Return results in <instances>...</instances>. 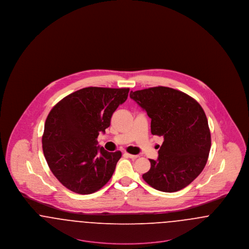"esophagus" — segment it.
<instances>
[{
    "instance_id": "1",
    "label": "esophagus",
    "mask_w": 249,
    "mask_h": 249,
    "mask_svg": "<svg viewBox=\"0 0 249 249\" xmlns=\"http://www.w3.org/2000/svg\"><path fill=\"white\" fill-rule=\"evenodd\" d=\"M125 155L127 156V157H129L130 159H132V160H135V159H137L139 156L138 155H131L129 154V153H125Z\"/></svg>"
}]
</instances>
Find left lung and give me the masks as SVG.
Listing matches in <instances>:
<instances>
[{
	"instance_id": "1",
	"label": "left lung",
	"mask_w": 249,
	"mask_h": 249,
	"mask_svg": "<svg viewBox=\"0 0 249 249\" xmlns=\"http://www.w3.org/2000/svg\"><path fill=\"white\" fill-rule=\"evenodd\" d=\"M130 97L151 119V133L164 140L143 180L163 192L186 188L201 174L211 148L203 109L192 97L167 87L130 91Z\"/></svg>"
}]
</instances>
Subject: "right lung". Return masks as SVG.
<instances>
[{
	"label": "right lung",
	"mask_w": 249,
	"mask_h": 249,
	"mask_svg": "<svg viewBox=\"0 0 249 249\" xmlns=\"http://www.w3.org/2000/svg\"><path fill=\"white\" fill-rule=\"evenodd\" d=\"M130 89L89 87L64 97L51 109L42 138L53 175L68 190L90 194L112 178L121 152L97 145L100 132L110 126L113 113Z\"/></svg>",
	"instance_id": "obj_1"
}]
</instances>
